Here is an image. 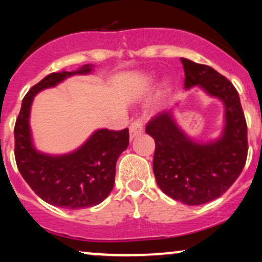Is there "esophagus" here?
Here are the masks:
<instances>
[{
	"label": "esophagus",
	"instance_id": "esophagus-1",
	"mask_svg": "<svg viewBox=\"0 0 262 262\" xmlns=\"http://www.w3.org/2000/svg\"><path fill=\"white\" fill-rule=\"evenodd\" d=\"M128 130H130V138L131 139H134V138L137 137V136L142 135L143 134V123H142V120L141 119L135 120L134 123L130 125V128H128Z\"/></svg>",
	"mask_w": 262,
	"mask_h": 262
}]
</instances>
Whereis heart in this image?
<instances>
[{"label": "heart", "instance_id": "obj_1", "mask_svg": "<svg viewBox=\"0 0 262 262\" xmlns=\"http://www.w3.org/2000/svg\"><path fill=\"white\" fill-rule=\"evenodd\" d=\"M154 80H155V75L151 74L149 76V81H154ZM168 88H169V83H168V82H164V83H163V89H164V91H168Z\"/></svg>", "mask_w": 262, "mask_h": 262}]
</instances>
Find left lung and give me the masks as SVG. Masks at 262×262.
Listing matches in <instances>:
<instances>
[{
  "label": "left lung",
  "instance_id": "left-lung-1",
  "mask_svg": "<svg viewBox=\"0 0 262 262\" xmlns=\"http://www.w3.org/2000/svg\"><path fill=\"white\" fill-rule=\"evenodd\" d=\"M185 89L199 87L224 106L223 130L217 138L195 141L179 126L174 110L160 113L146 125L155 139L154 174L159 187L186 205H202L230 188L246 164L247 124L238 93L211 67L181 58Z\"/></svg>",
  "mask_w": 262,
  "mask_h": 262
}]
</instances>
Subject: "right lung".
I'll use <instances>...</instances> for the list:
<instances>
[{
	"label": "right lung",
	"mask_w": 262,
	"mask_h": 262,
	"mask_svg": "<svg viewBox=\"0 0 262 262\" xmlns=\"http://www.w3.org/2000/svg\"><path fill=\"white\" fill-rule=\"evenodd\" d=\"M92 71V64H85L75 71L52 73L42 78L24 98L14 127L15 160L25 181L44 202L69 210L95 206L108 196L114 185L117 160L128 146V130L99 128L74 151L52 155L34 146L31 107L39 92L56 87L74 75Z\"/></svg>",
	"instance_id": "add662e5"
}]
</instances>
